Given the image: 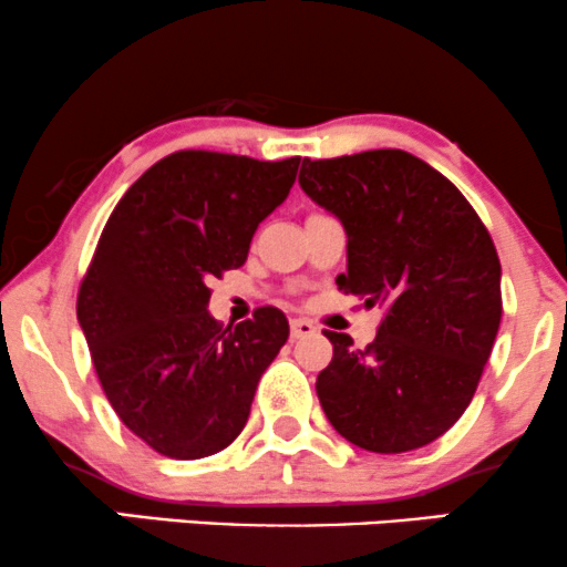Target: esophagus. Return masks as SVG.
Wrapping results in <instances>:
<instances>
[{
  "instance_id": "34e87169",
  "label": "esophagus",
  "mask_w": 567,
  "mask_h": 567,
  "mask_svg": "<svg viewBox=\"0 0 567 567\" xmlns=\"http://www.w3.org/2000/svg\"><path fill=\"white\" fill-rule=\"evenodd\" d=\"M290 332H292V340H300V337H311L317 334V324L308 319H292L290 321Z\"/></svg>"
}]
</instances>
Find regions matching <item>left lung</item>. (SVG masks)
I'll return each mask as SVG.
<instances>
[{
    "mask_svg": "<svg viewBox=\"0 0 567 567\" xmlns=\"http://www.w3.org/2000/svg\"><path fill=\"white\" fill-rule=\"evenodd\" d=\"M306 196L342 221L348 271L337 288L384 306L374 342L329 332L317 377L329 424L371 453L442 436L474 398L499 319L497 248L447 177L400 148L303 159Z\"/></svg>",
    "mask_w": 567,
    "mask_h": 567,
    "instance_id": "left-lung-1",
    "label": "left lung"
}]
</instances>
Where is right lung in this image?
<instances>
[{
  "label": "right lung",
  "instance_id": "1",
  "mask_svg": "<svg viewBox=\"0 0 567 567\" xmlns=\"http://www.w3.org/2000/svg\"><path fill=\"white\" fill-rule=\"evenodd\" d=\"M298 164L175 152L143 172L106 219L78 290V321L114 413L159 455L198 461L233 444L288 342L275 306L235 329H221L206 306L212 279L246 264Z\"/></svg>",
  "mask_w": 567,
  "mask_h": 567
}]
</instances>
